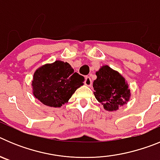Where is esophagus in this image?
<instances>
[{
	"instance_id": "1",
	"label": "esophagus",
	"mask_w": 160,
	"mask_h": 160,
	"mask_svg": "<svg viewBox=\"0 0 160 160\" xmlns=\"http://www.w3.org/2000/svg\"><path fill=\"white\" fill-rule=\"evenodd\" d=\"M84 83H85V85H87V86H89V87H90V86L92 85V80H91L90 77H89V76H87V77H86V78H85Z\"/></svg>"
}]
</instances>
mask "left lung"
Masks as SVG:
<instances>
[{
  "mask_svg": "<svg viewBox=\"0 0 160 160\" xmlns=\"http://www.w3.org/2000/svg\"><path fill=\"white\" fill-rule=\"evenodd\" d=\"M96 75L93 83L94 94L107 111H117L118 107L129 101L128 85L120 73L108 66H103L96 72Z\"/></svg>",
  "mask_w": 160,
  "mask_h": 160,
  "instance_id": "8db88e82",
  "label": "left lung"
}]
</instances>
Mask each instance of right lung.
<instances>
[{
    "instance_id": "1",
    "label": "right lung",
    "mask_w": 160,
    "mask_h": 160,
    "mask_svg": "<svg viewBox=\"0 0 160 160\" xmlns=\"http://www.w3.org/2000/svg\"><path fill=\"white\" fill-rule=\"evenodd\" d=\"M84 79L74 72L69 63L56 61L35 71L32 82V94L45 105L61 107L82 86Z\"/></svg>"
}]
</instances>
